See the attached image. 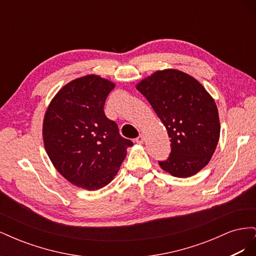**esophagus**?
I'll return each mask as SVG.
<instances>
[{"label":"esophagus","instance_id":"obj_1","mask_svg":"<svg viewBox=\"0 0 256 256\" xmlns=\"http://www.w3.org/2000/svg\"><path fill=\"white\" fill-rule=\"evenodd\" d=\"M136 142L138 143V144H143L144 142V136L143 134H140L136 138Z\"/></svg>","mask_w":256,"mask_h":256}]
</instances>
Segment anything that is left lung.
<instances>
[{"instance_id": "8db88e82", "label": "left lung", "mask_w": 256, "mask_h": 256, "mask_svg": "<svg viewBox=\"0 0 256 256\" xmlns=\"http://www.w3.org/2000/svg\"><path fill=\"white\" fill-rule=\"evenodd\" d=\"M171 138V154L159 166L175 177L196 175L208 164L220 136L214 98L196 79L164 69L138 83Z\"/></svg>"}]
</instances>
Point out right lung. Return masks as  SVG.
I'll return each mask as SVG.
<instances>
[{
    "mask_svg": "<svg viewBox=\"0 0 256 256\" xmlns=\"http://www.w3.org/2000/svg\"><path fill=\"white\" fill-rule=\"evenodd\" d=\"M115 84L96 74L67 83L44 114L46 152L58 172L76 187L98 190L110 184L134 143L106 116V99Z\"/></svg>",
    "mask_w": 256,
    "mask_h": 256,
    "instance_id": "1",
    "label": "right lung"
}]
</instances>
